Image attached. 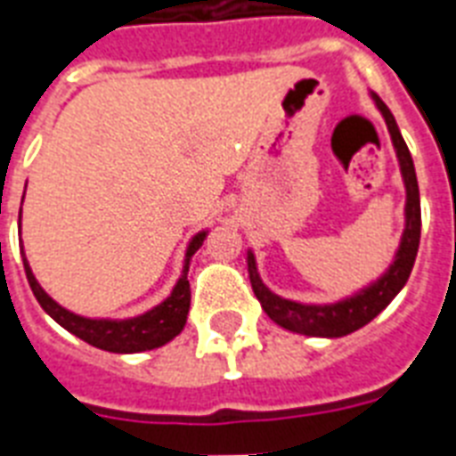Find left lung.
I'll return each instance as SVG.
<instances>
[{
  "label": "left lung",
  "instance_id": "8db88e82",
  "mask_svg": "<svg viewBox=\"0 0 456 456\" xmlns=\"http://www.w3.org/2000/svg\"><path fill=\"white\" fill-rule=\"evenodd\" d=\"M375 107L380 110L382 119L387 124L390 131L392 145L397 152L399 172L404 179L406 189V203H404V232H402V241L395 253V260L385 273L373 280V282L359 289L352 297H344L335 304H301V301H291V298L277 297L274 291L265 287L260 280L258 265H256V256L248 251L246 263H248V277H251V287L256 298L267 313V318L277 322L280 328L298 332L305 337H344L352 335L359 328L368 325L378 313H382L390 301L397 297L402 287L411 274L413 260L419 253V241H421V198H419V182H416V169H413L411 152L406 148L404 138L399 134V126L387 104L382 102L380 97L370 93Z\"/></svg>",
  "mask_w": 456,
  "mask_h": 456
}]
</instances>
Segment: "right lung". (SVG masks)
Wrapping results in <instances>:
<instances>
[{"mask_svg":"<svg viewBox=\"0 0 456 456\" xmlns=\"http://www.w3.org/2000/svg\"><path fill=\"white\" fill-rule=\"evenodd\" d=\"M26 196V193H23ZM19 227H20V213H19ZM208 229L198 232L186 246V256H183V270L182 277L174 284L172 294L162 301V304L152 305L151 311L134 315V318H86L78 313L69 311L64 305H59L47 291L40 287L35 280L33 270L28 265L26 253H23V267H26V277L30 289H33L37 304L43 305V311L54 318L64 330L76 335L83 342L93 344L97 349L112 354H138L151 352L158 346H165L172 342L174 337L179 335L186 325L191 305V287H189V265L193 253L203 246Z\"/></svg>","mask_w":456,"mask_h":456,"instance_id":"add662e5","label":"right lung"}]
</instances>
